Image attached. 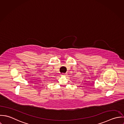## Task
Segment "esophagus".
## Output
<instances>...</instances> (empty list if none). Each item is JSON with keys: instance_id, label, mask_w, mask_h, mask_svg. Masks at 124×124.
I'll list each match as a JSON object with an SVG mask.
<instances>
[{"instance_id": "esophagus-1", "label": "esophagus", "mask_w": 124, "mask_h": 124, "mask_svg": "<svg viewBox=\"0 0 124 124\" xmlns=\"http://www.w3.org/2000/svg\"><path fill=\"white\" fill-rule=\"evenodd\" d=\"M66 74H62V76H66Z\"/></svg>"}]
</instances>
